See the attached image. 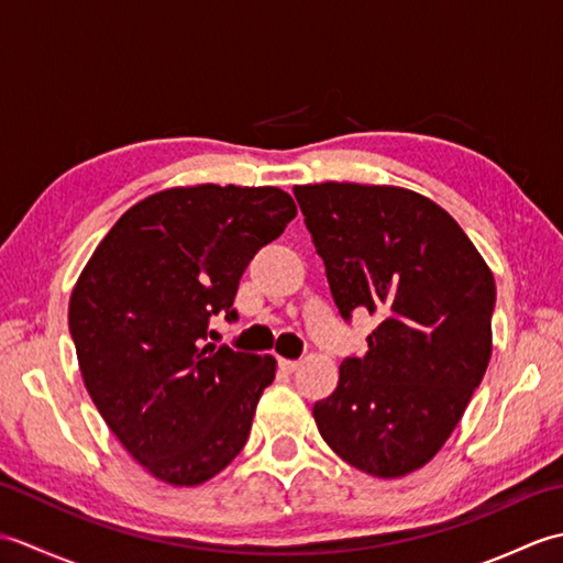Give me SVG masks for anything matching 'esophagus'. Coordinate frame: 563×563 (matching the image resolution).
<instances>
[{"label":"esophagus","instance_id":"obj_1","mask_svg":"<svg viewBox=\"0 0 563 563\" xmlns=\"http://www.w3.org/2000/svg\"><path fill=\"white\" fill-rule=\"evenodd\" d=\"M278 367L283 369V373H295V369L300 367V363L288 361V357H278Z\"/></svg>","mask_w":563,"mask_h":563}]
</instances>
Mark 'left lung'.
Listing matches in <instances>:
<instances>
[{
	"instance_id": "8db88e82",
	"label": "left lung",
	"mask_w": 563,
	"mask_h": 563,
	"mask_svg": "<svg viewBox=\"0 0 563 563\" xmlns=\"http://www.w3.org/2000/svg\"><path fill=\"white\" fill-rule=\"evenodd\" d=\"M339 314L379 319L314 404L327 445L394 479L435 457L492 357L494 275L433 200L394 186H295Z\"/></svg>"
}]
</instances>
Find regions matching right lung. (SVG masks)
<instances>
[{"instance_id": "1", "label": "right lung", "mask_w": 563, "mask_h": 563, "mask_svg": "<svg viewBox=\"0 0 563 563\" xmlns=\"http://www.w3.org/2000/svg\"><path fill=\"white\" fill-rule=\"evenodd\" d=\"M297 214L273 186H190L130 208L69 297V333L91 401L123 448L172 486L212 479L246 445L271 355L206 343L236 319L249 261Z\"/></svg>"}]
</instances>
